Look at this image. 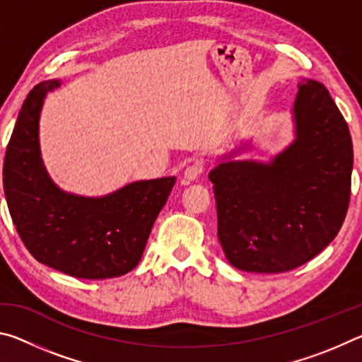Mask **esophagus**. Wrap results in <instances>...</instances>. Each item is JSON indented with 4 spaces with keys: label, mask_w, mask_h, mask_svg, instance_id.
<instances>
[{
    "label": "esophagus",
    "mask_w": 362,
    "mask_h": 362,
    "mask_svg": "<svg viewBox=\"0 0 362 362\" xmlns=\"http://www.w3.org/2000/svg\"><path fill=\"white\" fill-rule=\"evenodd\" d=\"M204 163H201V161H194L193 164H189V166L185 169V179L187 180H196L198 179V177L201 175V174H204Z\"/></svg>",
    "instance_id": "34e87169"
}]
</instances>
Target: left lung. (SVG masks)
Masks as SVG:
<instances>
[{
  "label": "left lung",
  "instance_id": "1",
  "mask_svg": "<svg viewBox=\"0 0 362 362\" xmlns=\"http://www.w3.org/2000/svg\"><path fill=\"white\" fill-rule=\"evenodd\" d=\"M296 142L269 164L228 161L209 174L217 236L233 267L284 273L332 243L351 196L350 129L329 90L298 83Z\"/></svg>",
  "mask_w": 362,
  "mask_h": 362
}]
</instances>
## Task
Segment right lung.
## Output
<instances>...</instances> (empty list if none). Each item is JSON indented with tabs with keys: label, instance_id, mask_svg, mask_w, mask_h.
I'll list each match as a JSON object with an SVG mask.
<instances>
[{
	"label": "right lung",
	"instance_id": "obj_1",
	"mask_svg": "<svg viewBox=\"0 0 362 362\" xmlns=\"http://www.w3.org/2000/svg\"><path fill=\"white\" fill-rule=\"evenodd\" d=\"M59 81L30 90L6 148V201L28 252L40 263L83 279L122 276L139 265L153 223L175 177L131 183L103 198L66 194L49 179L40 156L42 100Z\"/></svg>",
	"mask_w": 362,
	"mask_h": 362
}]
</instances>
